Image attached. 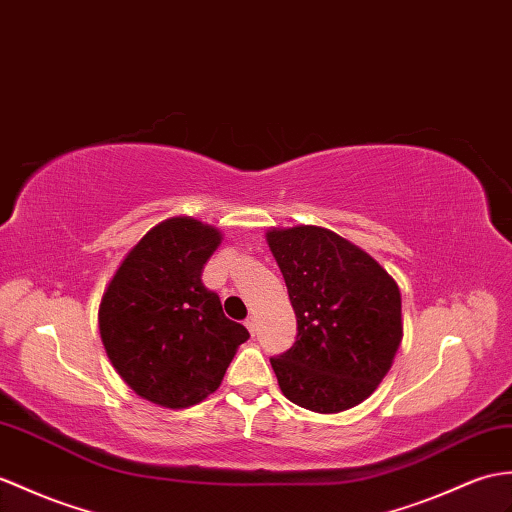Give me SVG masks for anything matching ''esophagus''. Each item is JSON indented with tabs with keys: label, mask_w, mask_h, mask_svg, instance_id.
<instances>
[{
	"label": "esophagus",
	"mask_w": 512,
	"mask_h": 512,
	"mask_svg": "<svg viewBox=\"0 0 512 512\" xmlns=\"http://www.w3.org/2000/svg\"><path fill=\"white\" fill-rule=\"evenodd\" d=\"M246 329L251 331V334H255V327H257V320H255V316H251V318H246Z\"/></svg>",
	"instance_id": "esophagus-1"
}]
</instances>
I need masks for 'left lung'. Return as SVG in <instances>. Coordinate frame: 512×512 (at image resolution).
<instances>
[{"mask_svg":"<svg viewBox=\"0 0 512 512\" xmlns=\"http://www.w3.org/2000/svg\"><path fill=\"white\" fill-rule=\"evenodd\" d=\"M266 242L299 331L294 347L270 360L281 392L318 414L360 406L390 371L403 338L397 281L360 246L314 224L270 227Z\"/></svg>","mask_w":512,"mask_h":512,"instance_id":"left-lung-1","label":"left lung"}]
</instances>
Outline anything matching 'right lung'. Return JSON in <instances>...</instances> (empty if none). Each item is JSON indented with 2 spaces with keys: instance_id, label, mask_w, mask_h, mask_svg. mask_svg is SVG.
Masks as SVG:
<instances>
[{
  "instance_id": "add662e5",
  "label": "right lung",
  "mask_w": 512,
  "mask_h": 512,
  "mask_svg": "<svg viewBox=\"0 0 512 512\" xmlns=\"http://www.w3.org/2000/svg\"><path fill=\"white\" fill-rule=\"evenodd\" d=\"M222 231L189 216L163 220L130 248L100 299L113 368L141 399L183 410L205 401L248 340L200 281Z\"/></svg>"
}]
</instances>
